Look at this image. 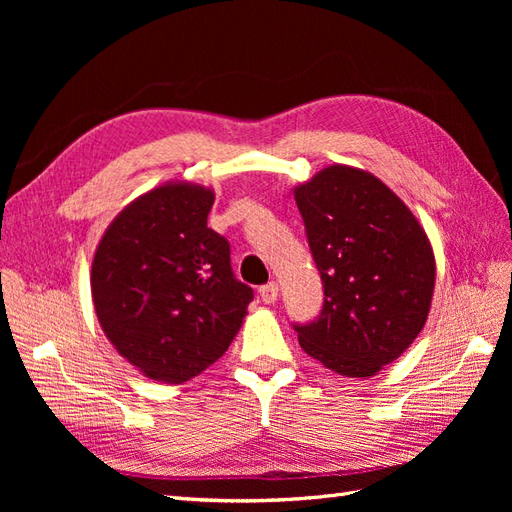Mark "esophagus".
Here are the masks:
<instances>
[{"label":"esophagus","mask_w":512,"mask_h":512,"mask_svg":"<svg viewBox=\"0 0 512 512\" xmlns=\"http://www.w3.org/2000/svg\"><path fill=\"white\" fill-rule=\"evenodd\" d=\"M277 292H280V288H277L275 282H269V284L258 288V294H260V301L262 303H273L277 299Z\"/></svg>","instance_id":"34e87169"}]
</instances>
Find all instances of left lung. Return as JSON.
Masks as SVG:
<instances>
[{
  "mask_svg": "<svg viewBox=\"0 0 512 512\" xmlns=\"http://www.w3.org/2000/svg\"><path fill=\"white\" fill-rule=\"evenodd\" d=\"M324 301L292 322L301 348L342 376L393 363L429 314L436 260L412 211L374 175L329 166L294 190Z\"/></svg>",
  "mask_w": 512,
  "mask_h": 512,
  "instance_id": "obj_1",
  "label": "left lung"
}]
</instances>
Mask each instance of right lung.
<instances>
[{"instance_id":"right-lung-1","label":"right lung","mask_w":512,"mask_h":512,"mask_svg":"<svg viewBox=\"0 0 512 512\" xmlns=\"http://www.w3.org/2000/svg\"><path fill=\"white\" fill-rule=\"evenodd\" d=\"M213 192L166 183L108 226L91 267L106 337L145 376L179 384L228 350L254 290L230 267V243L207 226Z\"/></svg>"}]
</instances>
